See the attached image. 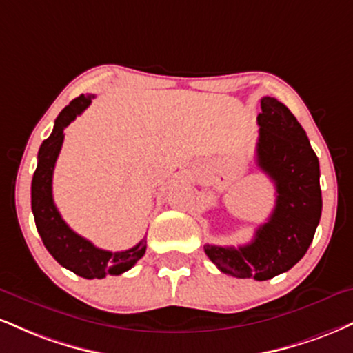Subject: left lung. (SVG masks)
<instances>
[{"mask_svg": "<svg viewBox=\"0 0 353 353\" xmlns=\"http://www.w3.org/2000/svg\"><path fill=\"white\" fill-rule=\"evenodd\" d=\"M256 164L276 188V205L253 241L241 246H203L222 273L266 281L291 270L307 252L322 214L319 159L307 134L286 105L263 97L258 114Z\"/></svg>", "mask_w": 353, "mask_h": 353, "instance_id": "1", "label": "left lung"}]
</instances>
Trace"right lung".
Instances as JSON below:
<instances>
[{"instance_id":"1","label":"right lung","mask_w":353,"mask_h":353,"mask_svg":"<svg viewBox=\"0 0 353 353\" xmlns=\"http://www.w3.org/2000/svg\"><path fill=\"white\" fill-rule=\"evenodd\" d=\"M92 99L93 95L77 97L55 118L52 133L42 141L37 154V168L31 184V207L42 243L54 260L85 279H101L107 274H121L133 268L146 252V240L125 252L113 253L97 248L63 222L54 203L52 174L63 143V130L92 103Z\"/></svg>"}]
</instances>
